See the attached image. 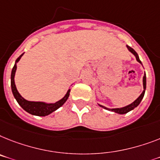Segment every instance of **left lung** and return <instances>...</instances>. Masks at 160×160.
I'll return each instance as SVG.
<instances>
[{"label":"left lung","mask_w":160,"mask_h":160,"mask_svg":"<svg viewBox=\"0 0 160 160\" xmlns=\"http://www.w3.org/2000/svg\"><path fill=\"white\" fill-rule=\"evenodd\" d=\"M127 47H128V49L129 50V51H131L132 53L133 54V55H135L136 56V59H137V60L138 62H139L140 64H142V61L140 60L139 59V56H138V55H137V53L134 50H133L132 47H128V46H127ZM143 88H144V91L142 92V93L141 94V96L138 97V98L134 102H132L131 105H127V106L125 107H122V108H118V109H108V108H106V107L105 106H102V105H99L101 107H102V108H104V109H108V110H109V111H113L115 112V113H120V114H124V113H127L128 112L131 111V110H132L134 108H136L137 106H138V105H139L140 103H141V101H142V100L143 99L144 97V95H145V92H146V73L144 74V77H143Z\"/></svg>","instance_id":"left-lung-1"}]
</instances>
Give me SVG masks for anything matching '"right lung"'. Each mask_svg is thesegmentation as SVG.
I'll return each mask as SVG.
<instances>
[{
  "label": "right lung",
  "mask_w": 160,
  "mask_h": 160,
  "mask_svg": "<svg viewBox=\"0 0 160 160\" xmlns=\"http://www.w3.org/2000/svg\"><path fill=\"white\" fill-rule=\"evenodd\" d=\"M19 56L15 61L14 66L12 68L11 72V89L13 95H14V98L16 99L17 102L18 103V105H20L25 111H27L28 113H31L32 115L37 116H47L57 109H59V107H61L64 105L65 101L68 100V96H69V92H70V89H68V92L66 93L65 96H64V98H62L60 101H57V102L54 103V104H46L44 102H35V101H26L25 99H23L20 94L18 93L17 91V88L14 84V74H15V71H16L17 66L16 63L22 57V55Z\"/></svg>",
  "instance_id": "1"
}]
</instances>
